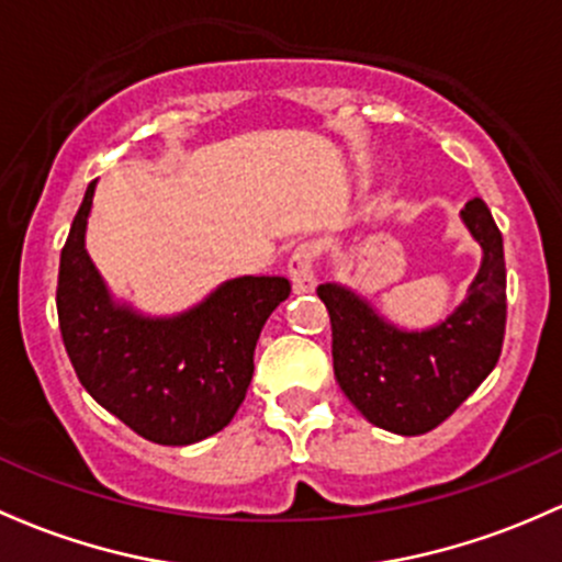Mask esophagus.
Listing matches in <instances>:
<instances>
[{
	"label": "esophagus",
	"mask_w": 562,
	"mask_h": 562,
	"mask_svg": "<svg viewBox=\"0 0 562 562\" xmlns=\"http://www.w3.org/2000/svg\"><path fill=\"white\" fill-rule=\"evenodd\" d=\"M321 256V247L315 241H301L288 261V277L293 282V293L315 291V263Z\"/></svg>",
	"instance_id": "1"
}]
</instances>
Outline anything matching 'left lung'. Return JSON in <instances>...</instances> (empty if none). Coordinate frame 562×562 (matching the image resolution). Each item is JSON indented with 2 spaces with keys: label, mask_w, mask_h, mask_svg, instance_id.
<instances>
[{
  "label": "left lung",
  "mask_w": 562,
  "mask_h": 562,
  "mask_svg": "<svg viewBox=\"0 0 562 562\" xmlns=\"http://www.w3.org/2000/svg\"><path fill=\"white\" fill-rule=\"evenodd\" d=\"M463 221L484 250L469 299L441 326L404 334L356 293L321 285L330 317L334 374L360 415L401 436L434 430L495 369L506 334L504 236L487 204L471 199Z\"/></svg>",
  "instance_id": "left-lung-1"
}]
</instances>
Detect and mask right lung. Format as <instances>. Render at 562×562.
Instances as JSON below:
<instances>
[{"label": "right lung", "mask_w": 562, "mask_h": 562, "mask_svg": "<svg viewBox=\"0 0 562 562\" xmlns=\"http://www.w3.org/2000/svg\"><path fill=\"white\" fill-rule=\"evenodd\" d=\"M91 180L61 247L56 310L80 385L156 445L202 441L232 423L252 380L266 317L291 296L285 277H239L172 321H145L112 301L86 252Z\"/></svg>", "instance_id": "add662e5"}]
</instances>
